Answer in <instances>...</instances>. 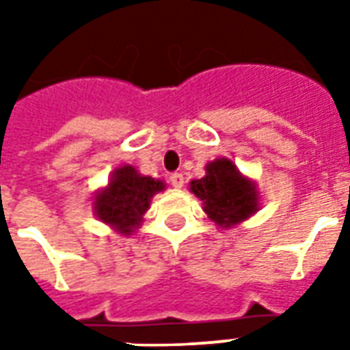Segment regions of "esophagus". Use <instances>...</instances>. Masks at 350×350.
<instances>
[{
	"label": "esophagus",
	"instance_id": "1",
	"mask_svg": "<svg viewBox=\"0 0 350 350\" xmlns=\"http://www.w3.org/2000/svg\"><path fill=\"white\" fill-rule=\"evenodd\" d=\"M170 185L172 187H176V189H182L183 187V174H180V172H174V174H170Z\"/></svg>",
	"mask_w": 350,
	"mask_h": 350
}]
</instances>
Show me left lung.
I'll return each mask as SVG.
<instances>
[{
	"label": "left lung",
	"instance_id": "1",
	"mask_svg": "<svg viewBox=\"0 0 350 350\" xmlns=\"http://www.w3.org/2000/svg\"><path fill=\"white\" fill-rule=\"evenodd\" d=\"M189 191L202 202V210L221 228L247 221L260 210L257 182L243 176L236 163L217 157L206 165V176L189 183Z\"/></svg>",
	"mask_w": 350,
	"mask_h": 350
}]
</instances>
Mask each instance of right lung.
<instances>
[{
    "label": "right lung",
    "instance_id": "obj_1",
    "mask_svg": "<svg viewBox=\"0 0 350 350\" xmlns=\"http://www.w3.org/2000/svg\"><path fill=\"white\" fill-rule=\"evenodd\" d=\"M165 189L163 180L140 174L131 165H122L112 170L107 185L95 193L93 215L118 234H135L150 210L152 198Z\"/></svg>",
    "mask_w": 350,
    "mask_h": 350
}]
</instances>
